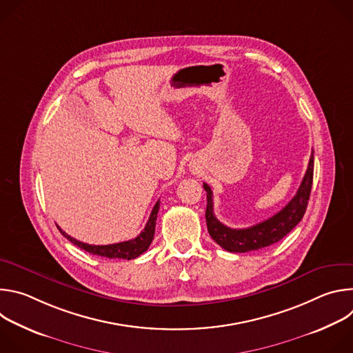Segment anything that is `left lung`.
Segmentation results:
<instances>
[{
    "mask_svg": "<svg viewBox=\"0 0 353 353\" xmlns=\"http://www.w3.org/2000/svg\"><path fill=\"white\" fill-rule=\"evenodd\" d=\"M313 154L314 152H312L306 174L301 180L296 195L289 201V204L270 219L245 229H232L216 219L214 214L212 190L207 183H204V190L207 191L205 219L211 237L230 253H247V251L260 250L283 239L301 221L306 212L313 184Z\"/></svg>",
    "mask_w": 353,
    "mask_h": 353,
    "instance_id": "8db88e82",
    "label": "left lung"
}]
</instances>
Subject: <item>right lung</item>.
Here are the masks:
<instances>
[{
  "label": "right lung",
  "mask_w": 353,
  "mask_h": 353,
  "mask_svg": "<svg viewBox=\"0 0 353 353\" xmlns=\"http://www.w3.org/2000/svg\"><path fill=\"white\" fill-rule=\"evenodd\" d=\"M159 205H161V201H158V203L154 207V210H152V212H150V216H149V219L145 225V229L135 239H131L128 241L106 244V245H94V244L82 243V241L71 237L70 234H67L64 230L60 229V226H57V228L61 232V234L65 239H68L72 244L78 245L79 248L88 251V253H90L93 256H100V257H106V259L134 260V259L139 257L142 253H145L148 247L150 245V243H152V240H154Z\"/></svg>",
  "instance_id": "add662e5"
}]
</instances>
